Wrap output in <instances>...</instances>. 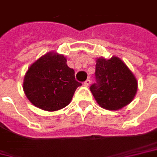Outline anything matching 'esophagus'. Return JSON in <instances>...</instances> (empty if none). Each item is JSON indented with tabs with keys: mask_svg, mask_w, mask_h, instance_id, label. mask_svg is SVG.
Returning <instances> with one entry per match:
<instances>
[{
	"mask_svg": "<svg viewBox=\"0 0 157 157\" xmlns=\"http://www.w3.org/2000/svg\"><path fill=\"white\" fill-rule=\"evenodd\" d=\"M90 82H91V81H90V79H87V80L84 82V85H85V86H89V85L90 84Z\"/></svg>",
	"mask_w": 157,
	"mask_h": 157,
	"instance_id": "esophagus-1",
	"label": "esophagus"
}]
</instances>
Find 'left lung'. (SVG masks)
I'll use <instances>...</instances> for the list:
<instances>
[{"label": "left lung", "mask_w": 157, "mask_h": 157, "mask_svg": "<svg viewBox=\"0 0 157 157\" xmlns=\"http://www.w3.org/2000/svg\"><path fill=\"white\" fill-rule=\"evenodd\" d=\"M95 77L96 82L90 90L98 104L105 109H121L133 99L137 92V80L119 58L98 59Z\"/></svg>", "instance_id": "8db88e82"}]
</instances>
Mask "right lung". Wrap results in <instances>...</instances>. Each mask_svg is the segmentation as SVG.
Here are the masks:
<instances>
[{
    "label": "right lung",
    "mask_w": 157,
    "mask_h": 157,
    "mask_svg": "<svg viewBox=\"0 0 157 157\" xmlns=\"http://www.w3.org/2000/svg\"><path fill=\"white\" fill-rule=\"evenodd\" d=\"M81 85L75 80V70L67 65V59L50 52L28 68L23 89L33 105L46 111H56L69 104Z\"/></svg>",
    "instance_id": "add662e5"
}]
</instances>
